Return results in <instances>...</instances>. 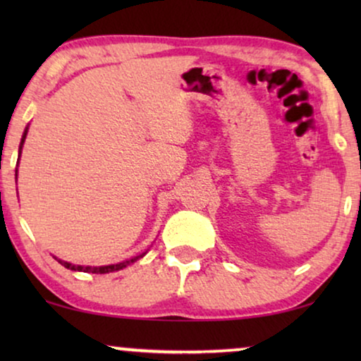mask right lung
I'll use <instances>...</instances> for the list:
<instances>
[{
	"label": "right lung",
	"mask_w": 361,
	"mask_h": 361,
	"mask_svg": "<svg viewBox=\"0 0 361 361\" xmlns=\"http://www.w3.org/2000/svg\"><path fill=\"white\" fill-rule=\"evenodd\" d=\"M26 135H27V128L24 130L23 133V137H21V145H19V156H21V149H23V145H24V140H26ZM19 161V159H18ZM16 176H18V171H16ZM145 255V253H142ZM142 255L140 256H135V258L131 259H126L123 261V263H118V264H108V266H77V264H72V263H67V261H62V259H57L59 263L62 266H66L67 269H72V271H83V273H95V274H106V273H113V271H120L123 268H126L128 264L135 263L140 258H142Z\"/></svg>",
	"instance_id": "1"
}]
</instances>
